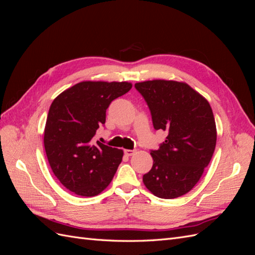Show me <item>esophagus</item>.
I'll use <instances>...</instances> for the list:
<instances>
[{
  "instance_id": "obj_1",
  "label": "esophagus",
  "mask_w": 255,
  "mask_h": 255,
  "mask_svg": "<svg viewBox=\"0 0 255 255\" xmlns=\"http://www.w3.org/2000/svg\"><path fill=\"white\" fill-rule=\"evenodd\" d=\"M134 153H135V150H128V149L125 150V154L127 156H132Z\"/></svg>"
}]
</instances>
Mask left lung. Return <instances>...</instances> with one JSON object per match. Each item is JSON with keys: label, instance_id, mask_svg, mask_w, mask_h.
I'll return each instance as SVG.
<instances>
[{"label": "left lung", "instance_id": "obj_1", "mask_svg": "<svg viewBox=\"0 0 255 255\" xmlns=\"http://www.w3.org/2000/svg\"><path fill=\"white\" fill-rule=\"evenodd\" d=\"M144 98L155 129L167 132L152 150V169L142 177L154 196L173 199L187 194L201 179L215 151L217 129L207 100L188 84L153 80L135 84Z\"/></svg>", "mask_w": 255, "mask_h": 255}]
</instances>
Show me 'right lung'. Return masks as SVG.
<instances>
[{
  "label": "right lung",
  "mask_w": 255,
  "mask_h": 255,
  "mask_svg": "<svg viewBox=\"0 0 255 255\" xmlns=\"http://www.w3.org/2000/svg\"><path fill=\"white\" fill-rule=\"evenodd\" d=\"M132 88L128 82L83 81L52 102L44 128V149L59 182L75 195L95 197L109 186L123 151L95 142L113 100Z\"/></svg>",
  "instance_id": "obj_1"
}]
</instances>
